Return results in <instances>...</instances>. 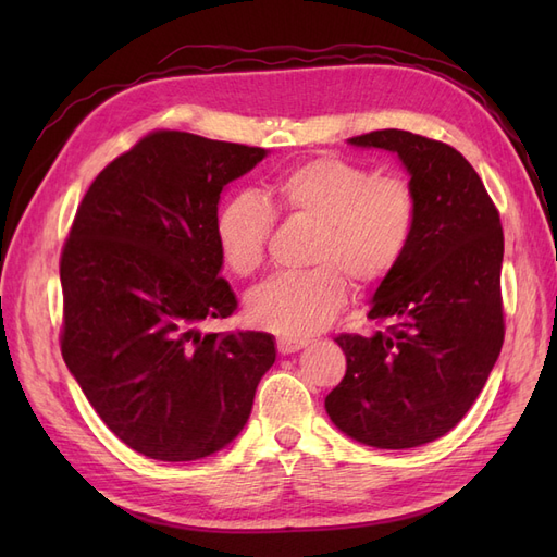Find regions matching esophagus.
Returning <instances> with one entry per match:
<instances>
[{
    "mask_svg": "<svg viewBox=\"0 0 557 557\" xmlns=\"http://www.w3.org/2000/svg\"><path fill=\"white\" fill-rule=\"evenodd\" d=\"M307 344L309 342H305V339H290V336H278V339H276V348H278L281 356H290V352H297L301 348H307Z\"/></svg>",
    "mask_w": 557,
    "mask_h": 557,
    "instance_id": "obj_1",
    "label": "esophagus"
}]
</instances>
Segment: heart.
I'll use <instances>...</instances> for the list:
<instances>
[{"mask_svg":"<svg viewBox=\"0 0 557 557\" xmlns=\"http://www.w3.org/2000/svg\"><path fill=\"white\" fill-rule=\"evenodd\" d=\"M269 205L248 193L227 197L213 218V239L227 272H260L274 213L313 225L307 272L281 274L252 290L246 315L256 327L301 339L330 325L348 299V283L367 290L391 276L418 221L409 181L374 176L339 158H315L281 174Z\"/></svg>","mask_w":557,"mask_h":557,"instance_id":"heart-1","label":"heart"}]
</instances>
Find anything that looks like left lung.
<instances>
[{
	"label": "left lung",
	"mask_w": 557,
	"mask_h": 557,
	"mask_svg": "<svg viewBox=\"0 0 557 557\" xmlns=\"http://www.w3.org/2000/svg\"><path fill=\"white\" fill-rule=\"evenodd\" d=\"M348 144L397 153L418 221L367 313L387 327L334 339L346 376L325 397V411L364 446L416 448L460 423L499 358V213L474 166L448 144L404 129H376Z\"/></svg>",
	"instance_id": "left-lung-1"
}]
</instances>
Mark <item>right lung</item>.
Wrapping results in <instances>:
<instances>
[{"label": "right lung", "instance_id": "add662e5", "mask_svg": "<svg viewBox=\"0 0 557 557\" xmlns=\"http://www.w3.org/2000/svg\"><path fill=\"white\" fill-rule=\"evenodd\" d=\"M264 148L148 134L99 174L60 260L62 358L107 428L190 462L237 440L276 360L267 332H201L237 309L213 239L227 183Z\"/></svg>", "mask_w": 557, "mask_h": 557}]
</instances>
